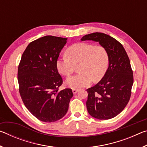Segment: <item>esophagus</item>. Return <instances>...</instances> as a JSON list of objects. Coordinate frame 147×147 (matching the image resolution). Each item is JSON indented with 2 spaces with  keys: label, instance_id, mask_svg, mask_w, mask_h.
<instances>
[{
  "label": "esophagus",
  "instance_id": "34e87169",
  "mask_svg": "<svg viewBox=\"0 0 147 147\" xmlns=\"http://www.w3.org/2000/svg\"><path fill=\"white\" fill-rule=\"evenodd\" d=\"M73 94H76V93H78V89H73Z\"/></svg>",
  "mask_w": 147,
  "mask_h": 147
}]
</instances>
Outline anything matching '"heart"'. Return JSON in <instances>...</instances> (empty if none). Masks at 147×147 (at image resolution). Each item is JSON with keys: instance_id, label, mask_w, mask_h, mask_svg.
I'll use <instances>...</instances> for the list:
<instances>
[{"instance_id": "b5f03b06", "label": "heart", "mask_w": 147, "mask_h": 147, "mask_svg": "<svg viewBox=\"0 0 147 147\" xmlns=\"http://www.w3.org/2000/svg\"><path fill=\"white\" fill-rule=\"evenodd\" d=\"M66 56L56 61L58 71L68 76L78 65L79 73L69 77L65 84L73 89L89 86L92 80L98 82L105 75L109 64V56L105 48L88 43H77L69 47Z\"/></svg>"}]
</instances>
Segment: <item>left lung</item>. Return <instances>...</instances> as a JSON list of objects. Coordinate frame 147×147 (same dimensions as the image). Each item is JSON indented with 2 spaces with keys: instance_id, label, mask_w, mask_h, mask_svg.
<instances>
[{
  "instance_id": "obj_1",
  "label": "left lung",
  "mask_w": 147,
  "mask_h": 147,
  "mask_svg": "<svg viewBox=\"0 0 147 147\" xmlns=\"http://www.w3.org/2000/svg\"><path fill=\"white\" fill-rule=\"evenodd\" d=\"M93 41L108 52L109 65L99 82L87 89L86 106L93 117L106 120L115 117L127 105L134 82L130 61L123 46L109 35L95 32L83 36L81 41Z\"/></svg>"
}]
</instances>
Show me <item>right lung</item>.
I'll return each instance as SVG.
<instances>
[{
	"label": "right lung",
	"mask_w": 147,
	"mask_h": 147,
	"mask_svg": "<svg viewBox=\"0 0 147 147\" xmlns=\"http://www.w3.org/2000/svg\"><path fill=\"white\" fill-rule=\"evenodd\" d=\"M67 38L46 36L31 42L18 68L19 93L26 108L41 121L52 123L65 115L73 94L58 91L63 80L56 61Z\"/></svg>",
	"instance_id": "1"
}]
</instances>
